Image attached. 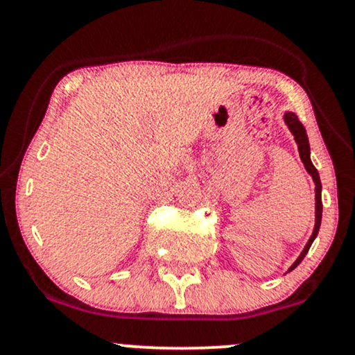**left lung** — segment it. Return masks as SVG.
Segmentation results:
<instances>
[{"mask_svg":"<svg viewBox=\"0 0 355 355\" xmlns=\"http://www.w3.org/2000/svg\"><path fill=\"white\" fill-rule=\"evenodd\" d=\"M285 123L288 125V128H291V132L294 133L295 137V141L297 145H299V153H300V158H302L305 168H307V172L312 175L313 182H315V227H313V232H312V237L311 240L307 242V245L302 250V254H300L299 259L295 260L294 266L291 267V270H294V268L299 266L300 262L304 260V257L307 255L309 248H311L313 239L317 237V234H319V229H320V220H322V185H320V178H319V173H317V168L312 165L311 162V146H309V138H307V133H305V128L304 125L300 123L299 118H297L295 113H285Z\"/></svg>","mask_w":355,"mask_h":355,"instance_id":"1","label":"left lung"}]
</instances>
